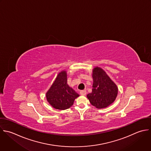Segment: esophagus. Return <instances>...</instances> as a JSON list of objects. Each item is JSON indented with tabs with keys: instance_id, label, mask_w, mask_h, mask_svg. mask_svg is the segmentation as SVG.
Listing matches in <instances>:
<instances>
[{
	"instance_id": "obj_1",
	"label": "esophagus",
	"mask_w": 151,
	"mask_h": 151,
	"mask_svg": "<svg viewBox=\"0 0 151 151\" xmlns=\"http://www.w3.org/2000/svg\"><path fill=\"white\" fill-rule=\"evenodd\" d=\"M80 94L81 95H86V91H85V90H83V91H80Z\"/></svg>"
}]
</instances>
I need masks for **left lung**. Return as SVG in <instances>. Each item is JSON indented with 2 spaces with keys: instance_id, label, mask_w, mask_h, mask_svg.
<instances>
[{
  "instance_id": "8db88e82",
  "label": "left lung",
  "mask_w": 151,
  "mask_h": 151,
  "mask_svg": "<svg viewBox=\"0 0 151 151\" xmlns=\"http://www.w3.org/2000/svg\"><path fill=\"white\" fill-rule=\"evenodd\" d=\"M92 77V91L87 95V98L96 108H106L114 102L117 96V86L106 72L99 67L93 69Z\"/></svg>"
}]
</instances>
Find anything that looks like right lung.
Here are the masks:
<instances>
[{"instance_id": "1", "label": "right lung", "mask_w": 151, "mask_h": 151, "mask_svg": "<svg viewBox=\"0 0 151 151\" xmlns=\"http://www.w3.org/2000/svg\"><path fill=\"white\" fill-rule=\"evenodd\" d=\"M79 96V94L69 86L67 83L66 72L62 71L57 76L46 96L47 102L53 108L65 110L69 108Z\"/></svg>"}]
</instances>
